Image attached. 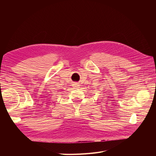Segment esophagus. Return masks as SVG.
Here are the masks:
<instances>
[{
    "label": "esophagus",
    "mask_w": 156,
    "mask_h": 156,
    "mask_svg": "<svg viewBox=\"0 0 156 156\" xmlns=\"http://www.w3.org/2000/svg\"><path fill=\"white\" fill-rule=\"evenodd\" d=\"M73 86H74V87H76V88H78L80 87V85H78V83H75V84L73 85Z\"/></svg>",
    "instance_id": "34e87169"
}]
</instances>
